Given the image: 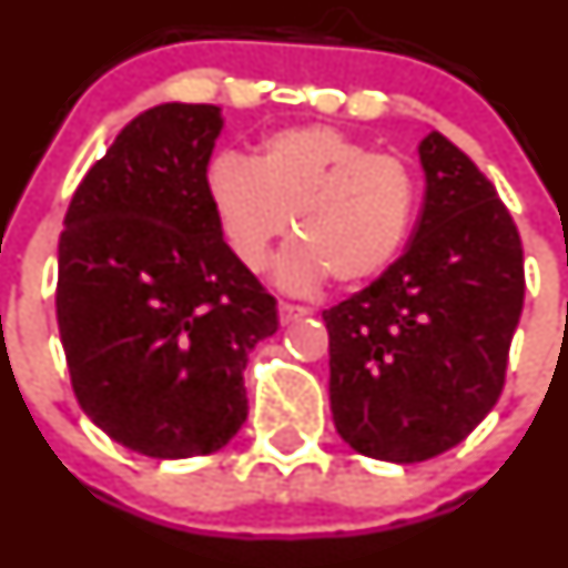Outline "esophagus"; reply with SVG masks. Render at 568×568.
<instances>
[{
	"label": "esophagus",
	"mask_w": 568,
	"mask_h": 568,
	"mask_svg": "<svg viewBox=\"0 0 568 568\" xmlns=\"http://www.w3.org/2000/svg\"><path fill=\"white\" fill-rule=\"evenodd\" d=\"M308 314V308H303V306H295V303H278V323L282 325H290V323H295V320H301V317H306Z\"/></svg>",
	"instance_id": "esophagus-1"
}]
</instances>
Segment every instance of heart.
I'll return each mask as SVG.
<instances>
[{"instance_id":"heart-1","label":"heart","mask_w":568,"mask_h":568,"mask_svg":"<svg viewBox=\"0 0 568 568\" xmlns=\"http://www.w3.org/2000/svg\"><path fill=\"white\" fill-rule=\"evenodd\" d=\"M204 187L229 248L251 273L265 271L292 217L297 240L273 273L292 295H308L331 276L362 284L384 273L417 215V179L406 162L320 123L267 134L254 160L223 151Z\"/></svg>"}]
</instances>
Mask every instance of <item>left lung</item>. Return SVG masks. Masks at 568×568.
<instances>
[{"label":"left lung","mask_w":568,"mask_h":568,"mask_svg":"<svg viewBox=\"0 0 568 568\" xmlns=\"http://www.w3.org/2000/svg\"><path fill=\"white\" fill-rule=\"evenodd\" d=\"M419 162L425 201L403 256L323 312L336 434L392 464L450 450L491 412L525 303L521 240L494 184L439 132Z\"/></svg>","instance_id":"8db88e82"}]
</instances>
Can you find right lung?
I'll return each instance as SVG.
<instances>
[{
	"instance_id": "add662e5",
	"label": "right lung",
	"mask_w": 568,
	"mask_h": 568,
	"mask_svg": "<svg viewBox=\"0 0 568 568\" xmlns=\"http://www.w3.org/2000/svg\"><path fill=\"white\" fill-rule=\"evenodd\" d=\"M221 106H151L71 199L58 325L82 412L149 458L210 456L248 417L243 369L276 297L223 243L206 199Z\"/></svg>"
}]
</instances>
